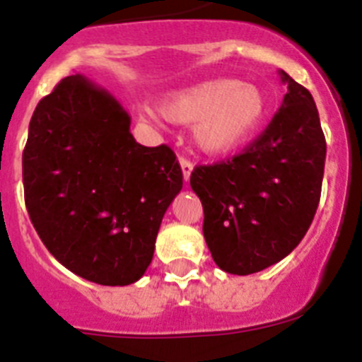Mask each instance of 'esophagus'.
I'll return each mask as SVG.
<instances>
[{
	"label": "esophagus",
	"instance_id": "1",
	"mask_svg": "<svg viewBox=\"0 0 362 362\" xmlns=\"http://www.w3.org/2000/svg\"><path fill=\"white\" fill-rule=\"evenodd\" d=\"M179 165H181V170H183L185 181H188V179H190L192 170H194V163H192L190 159H187L181 156V158H179Z\"/></svg>",
	"mask_w": 362,
	"mask_h": 362
}]
</instances>
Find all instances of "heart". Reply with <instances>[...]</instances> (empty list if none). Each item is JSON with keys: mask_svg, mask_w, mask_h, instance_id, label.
<instances>
[{"mask_svg": "<svg viewBox=\"0 0 362 362\" xmlns=\"http://www.w3.org/2000/svg\"><path fill=\"white\" fill-rule=\"evenodd\" d=\"M161 112L174 123L194 124L196 143L204 152L225 153L263 127L268 99L254 83L212 79L168 95Z\"/></svg>", "mask_w": 362, "mask_h": 362, "instance_id": "b5f03b06", "label": "heart"}]
</instances>
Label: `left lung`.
<instances>
[{
    "label": "left lung",
    "instance_id": "obj_1",
    "mask_svg": "<svg viewBox=\"0 0 362 362\" xmlns=\"http://www.w3.org/2000/svg\"><path fill=\"white\" fill-rule=\"evenodd\" d=\"M288 85L267 129L241 153L199 165L190 187L203 203V233L221 270L248 276L279 263L305 238L321 199L326 141L313 98Z\"/></svg>",
    "mask_w": 362,
    "mask_h": 362
}]
</instances>
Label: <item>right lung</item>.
<instances>
[{
  "mask_svg": "<svg viewBox=\"0 0 362 362\" xmlns=\"http://www.w3.org/2000/svg\"><path fill=\"white\" fill-rule=\"evenodd\" d=\"M32 225L65 268L103 286L141 279L183 188L170 146H143L117 99L69 76L37 103L23 150Z\"/></svg>",
  "mask_w": 362,
  "mask_h": 362,
  "instance_id": "add662e5",
  "label": "right lung"
}]
</instances>
